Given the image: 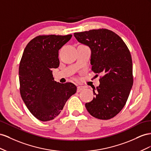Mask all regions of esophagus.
Listing matches in <instances>:
<instances>
[{
  "mask_svg": "<svg viewBox=\"0 0 151 151\" xmlns=\"http://www.w3.org/2000/svg\"><path fill=\"white\" fill-rule=\"evenodd\" d=\"M84 88L85 87H83V86H78V87H77V92H80L81 91V90H83Z\"/></svg>",
  "mask_w": 151,
  "mask_h": 151,
  "instance_id": "esophagus-1",
  "label": "esophagus"
}]
</instances>
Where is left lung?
I'll list each match as a JSON object with an SVG mask.
<instances>
[{
    "mask_svg": "<svg viewBox=\"0 0 151 151\" xmlns=\"http://www.w3.org/2000/svg\"><path fill=\"white\" fill-rule=\"evenodd\" d=\"M79 42L91 49L92 71L100 76L93 100L85 104L88 113L109 119L123 108L133 83L130 52L122 38L106 28L74 33Z\"/></svg>",
    "mask_w": 151,
    "mask_h": 151,
    "instance_id": "obj_1",
    "label": "left lung"
}]
</instances>
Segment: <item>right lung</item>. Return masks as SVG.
<instances>
[{
	"instance_id": "1",
	"label": "right lung",
	"mask_w": 151,
	"mask_h": 151,
	"mask_svg": "<svg viewBox=\"0 0 151 151\" xmlns=\"http://www.w3.org/2000/svg\"><path fill=\"white\" fill-rule=\"evenodd\" d=\"M72 35H42L29 41L19 67L20 93L27 108L42 122L54 119L76 93L72 83L55 81L52 68L59 66V50Z\"/></svg>"
}]
</instances>
